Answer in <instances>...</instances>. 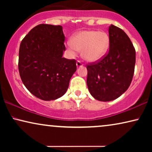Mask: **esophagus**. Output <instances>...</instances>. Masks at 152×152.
I'll list each match as a JSON object with an SVG mask.
<instances>
[{"label":"esophagus","mask_w":152,"mask_h":152,"mask_svg":"<svg viewBox=\"0 0 152 152\" xmlns=\"http://www.w3.org/2000/svg\"><path fill=\"white\" fill-rule=\"evenodd\" d=\"M76 65H77V67L79 68V67H81V66H82L84 64H83V63H82L80 61H77L76 63Z\"/></svg>","instance_id":"1"}]
</instances>
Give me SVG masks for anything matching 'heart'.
<instances>
[{
    "label": "heart",
    "mask_w": 152,
    "mask_h": 152,
    "mask_svg": "<svg viewBox=\"0 0 152 152\" xmlns=\"http://www.w3.org/2000/svg\"><path fill=\"white\" fill-rule=\"evenodd\" d=\"M110 45L109 35L104 31L84 30L77 32L66 41L68 53L75 56L79 50L86 61L94 62L101 59Z\"/></svg>",
    "instance_id": "b5f03b06"
}]
</instances>
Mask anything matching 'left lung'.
Here are the masks:
<instances>
[{"instance_id":"obj_1","label":"left lung","mask_w":152,"mask_h":152,"mask_svg":"<svg viewBox=\"0 0 152 152\" xmlns=\"http://www.w3.org/2000/svg\"><path fill=\"white\" fill-rule=\"evenodd\" d=\"M109 53L101 61L86 67L89 92L101 102L114 100L127 90L136 64V50L127 34L113 25L109 26Z\"/></svg>"}]
</instances>
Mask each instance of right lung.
I'll list each match as a JSON object with an SVG mask.
<instances>
[{"label": "right lung", "mask_w": 152, "mask_h": 152, "mask_svg": "<svg viewBox=\"0 0 152 152\" xmlns=\"http://www.w3.org/2000/svg\"><path fill=\"white\" fill-rule=\"evenodd\" d=\"M64 40L61 26L40 24L20 43V78L27 89L42 100H55L63 96L77 70L75 60L63 57Z\"/></svg>", "instance_id": "right-lung-1"}]
</instances>
